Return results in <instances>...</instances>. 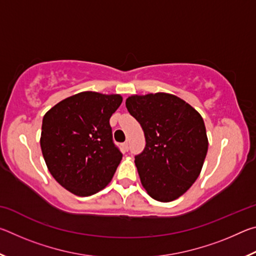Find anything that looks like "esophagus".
Returning <instances> with one entry per match:
<instances>
[{
    "label": "esophagus",
    "mask_w": 256,
    "mask_h": 256,
    "mask_svg": "<svg viewBox=\"0 0 256 256\" xmlns=\"http://www.w3.org/2000/svg\"><path fill=\"white\" fill-rule=\"evenodd\" d=\"M122 146H123L124 151H128V142H124Z\"/></svg>",
    "instance_id": "34e87169"
}]
</instances>
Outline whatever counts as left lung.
I'll use <instances>...</instances> for the list:
<instances>
[{
    "mask_svg": "<svg viewBox=\"0 0 256 256\" xmlns=\"http://www.w3.org/2000/svg\"><path fill=\"white\" fill-rule=\"evenodd\" d=\"M125 105L146 142L134 160L142 186L154 200H176L196 180L204 162L209 142L202 116L166 92L132 94Z\"/></svg>",
    "mask_w": 256,
    "mask_h": 256,
    "instance_id": "obj_1",
    "label": "left lung"
}]
</instances>
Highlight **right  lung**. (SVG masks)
<instances>
[{
    "mask_svg": "<svg viewBox=\"0 0 256 256\" xmlns=\"http://www.w3.org/2000/svg\"><path fill=\"white\" fill-rule=\"evenodd\" d=\"M122 102L118 94L84 92L44 115L42 157L55 180L74 196L96 194L114 176L122 154L112 144L110 118Z\"/></svg>",
    "mask_w": 256,
    "mask_h": 256,
    "instance_id": "right-lung-1",
    "label": "right lung"
}]
</instances>
